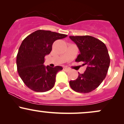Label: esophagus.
Instances as JSON below:
<instances>
[{
    "instance_id": "esophagus-1",
    "label": "esophagus",
    "mask_w": 124,
    "mask_h": 124,
    "mask_svg": "<svg viewBox=\"0 0 124 124\" xmlns=\"http://www.w3.org/2000/svg\"><path fill=\"white\" fill-rule=\"evenodd\" d=\"M64 70L66 71V72H69L70 70V69L69 68H64Z\"/></svg>"
}]
</instances>
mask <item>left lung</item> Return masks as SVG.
Returning a JSON list of instances; mask_svg holds the SVG:
<instances>
[{"label": "left lung", "instance_id": "obj_1", "mask_svg": "<svg viewBox=\"0 0 124 124\" xmlns=\"http://www.w3.org/2000/svg\"><path fill=\"white\" fill-rule=\"evenodd\" d=\"M76 44L80 54L75 61L83 62L86 70L79 73L76 80L69 82L70 87L78 93H87L100 86L106 78L110 58L106 45L99 39L89 36H69Z\"/></svg>", "mask_w": 124, "mask_h": 124}]
</instances>
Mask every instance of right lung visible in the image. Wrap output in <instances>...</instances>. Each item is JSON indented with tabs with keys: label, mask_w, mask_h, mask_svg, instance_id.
I'll return each instance as SVG.
<instances>
[{
	"label": "right lung",
	"mask_w": 124,
	"mask_h": 124,
	"mask_svg": "<svg viewBox=\"0 0 124 124\" xmlns=\"http://www.w3.org/2000/svg\"><path fill=\"white\" fill-rule=\"evenodd\" d=\"M66 37V34L39 30L23 41L17 55V68L20 77L29 89L45 92L53 88L56 73L63 68L45 66L44 58L51 52L54 41Z\"/></svg>",
	"instance_id": "right-lung-1"
}]
</instances>
